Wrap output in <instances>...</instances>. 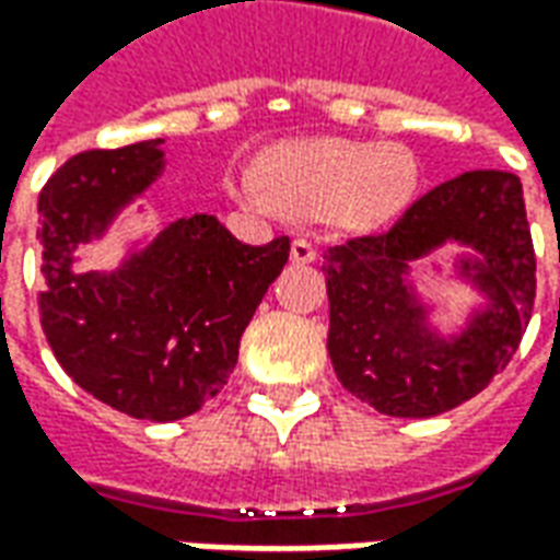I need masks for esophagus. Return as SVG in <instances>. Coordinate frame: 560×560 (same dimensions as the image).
Segmentation results:
<instances>
[{"mask_svg":"<svg viewBox=\"0 0 560 560\" xmlns=\"http://www.w3.org/2000/svg\"><path fill=\"white\" fill-rule=\"evenodd\" d=\"M315 245L308 243V240H303V236H300V240H293V245H291V260L293 264H312V260H315Z\"/></svg>","mask_w":560,"mask_h":560,"instance_id":"esophagus-1","label":"esophagus"}]
</instances>
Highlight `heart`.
Listing matches in <instances>:
<instances>
[{
  "instance_id": "heart-1",
  "label": "heart",
  "mask_w": 560,
  "mask_h": 560,
  "mask_svg": "<svg viewBox=\"0 0 560 560\" xmlns=\"http://www.w3.org/2000/svg\"><path fill=\"white\" fill-rule=\"evenodd\" d=\"M255 173L236 179V195L260 209L336 224L341 231H375L411 203L420 183L413 152L363 140L315 138L281 143Z\"/></svg>"
}]
</instances>
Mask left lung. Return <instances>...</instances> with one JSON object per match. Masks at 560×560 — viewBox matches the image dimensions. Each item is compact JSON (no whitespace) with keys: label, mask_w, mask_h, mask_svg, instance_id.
Returning <instances> with one entry per match:
<instances>
[{"label":"left lung","mask_w":560,"mask_h":560,"mask_svg":"<svg viewBox=\"0 0 560 560\" xmlns=\"http://www.w3.org/2000/svg\"><path fill=\"white\" fill-rule=\"evenodd\" d=\"M470 244L463 271L490 308L453 342L424 329L407 264L438 244ZM327 351L341 387L387 417H438L474 399L513 360L537 296V257L516 173L468 171L405 209L387 233L324 252Z\"/></svg>","instance_id":"8db88e82"}]
</instances>
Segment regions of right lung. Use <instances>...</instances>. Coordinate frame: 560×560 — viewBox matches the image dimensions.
<instances>
[{"instance_id": "right-lung-1", "label": "right lung", "mask_w": 560, "mask_h": 560, "mask_svg": "<svg viewBox=\"0 0 560 560\" xmlns=\"http://www.w3.org/2000/svg\"><path fill=\"white\" fill-rule=\"evenodd\" d=\"M161 143L86 149L47 179L38 197L47 281L38 312L50 351L78 387L128 417L171 422L228 384L291 240L245 245L215 215H191L119 272H74L78 243L98 236L159 176Z\"/></svg>"}]
</instances>
